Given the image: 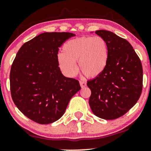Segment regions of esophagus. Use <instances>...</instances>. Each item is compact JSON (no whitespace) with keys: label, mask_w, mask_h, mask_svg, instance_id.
Instances as JSON below:
<instances>
[{"label":"esophagus","mask_w":151,"mask_h":151,"mask_svg":"<svg viewBox=\"0 0 151 151\" xmlns=\"http://www.w3.org/2000/svg\"><path fill=\"white\" fill-rule=\"evenodd\" d=\"M79 84H80V86H81V88L85 87V86H86V83L85 82V81H79Z\"/></svg>","instance_id":"1"}]
</instances>
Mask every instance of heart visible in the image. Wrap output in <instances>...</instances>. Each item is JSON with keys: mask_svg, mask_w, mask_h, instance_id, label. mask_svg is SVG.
<instances>
[{"mask_svg": "<svg viewBox=\"0 0 151 151\" xmlns=\"http://www.w3.org/2000/svg\"><path fill=\"white\" fill-rule=\"evenodd\" d=\"M58 64L64 74L75 77L78 68L87 77L94 78L104 72L109 61V45L100 36H82L70 40L58 54Z\"/></svg>", "mask_w": 151, "mask_h": 151, "instance_id": "obj_1", "label": "heart"}]
</instances>
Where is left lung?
I'll return each instance as SVG.
<instances>
[{
  "instance_id": "8db88e82",
  "label": "left lung",
  "mask_w": 151,
  "mask_h": 151,
  "mask_svg": "<svg viewBox=\"0 0 151 151\" xmlns=\"http://www.w3.org/2000/svg\"><path fill=\"white\" fill-rule=\"evenodd\" d=\"M95 33L106 40L109 61L101 74L87 81L89 106L94 115L106 120L122 116L136 104L143 88L141 62L131 45L108 30Z\"/></svg>"
}]
</instances>
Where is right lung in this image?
<instances>
[{"label": "right lung", "mask_w": 151, "mask_h": 151, "mask_svg": "<svg viewBox=\"0 0 151 151\" xmlns=\"http://www.w3.org/2000/svg\"><path fill=\"white\" fill-rule=\"evenodd\" d=\"M75 35L44 32L18 50L10 73L11 96L25 116L49 124L65 114L72 96L81 89L79 81L66 77L58 64L59 47Z\"/></svg>", "instance_id": "obj_1"}]
</instances>
